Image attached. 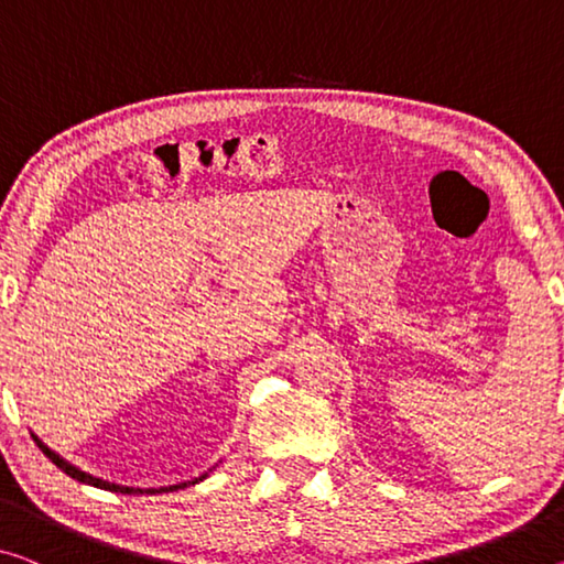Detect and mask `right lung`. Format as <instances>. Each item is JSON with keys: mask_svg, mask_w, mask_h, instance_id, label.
<instances>
[{"mask_svg": "<svg viewBox=\"0 0 564 564\" xmlns=\"http://www.w3.org/2000/svg\"><path fill=\"white\" fill-rule=\"evenodd\" d=\"M34 438V444H37L40 448H42V454H45L52 464L57 466V469H63L67 476H73V479H77V481H83V484H90V487H98V489H106V491H120V494H163V491H178V489H184V487H188V484H196V481H202V479H206V474L204 476H198V479H194V481H184V484H173V487H161V489H135V487H120V484H112V481H106V479H98V476H93V474H85V471H80L77 469V466H73L70 462H65L63 456H57L55 452H52V448H47L45 444H42V441L37 438V436H32Z\"/></svg>", "mask_w": 564, "mask_h": 564, "instance_id": "obj_1", "label": "right lung"}]
</instances>
